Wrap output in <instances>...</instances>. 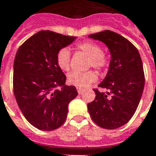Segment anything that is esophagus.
Wrapping results in <instances>:
<instances>
[{
    "instance_id": "obj_1",
    "label": "esophagus",
    "mask_w": 156,
    "mask_h": 156,
    "mask_svg": "<svg viewBox=\"0 0 156 156\" xmlns=\"http://www.w3.org/2000/svg\"><path fill=\"white\" fill-rule=\"evenodd\" d=\"M77 90H78V94H81L84 90H83V89H82V88H77Z\"/></svg>"
}]
</instances>
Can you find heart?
I'll use <instances>...</instances> for the list:
<instances>
[{"label":"heart","instance_id":"1","mask_svg":"<svg viewBox=\"0 0 156 156\" xmlns=\"http://www.w3.org/2000/svg\"><path fill=\"white\" fill-rule=\"evenodd\" d=\"M79 51H83L89 57V67H92L97 70H105L109 65V60L102 51V48L93 41H83L77 45ZM71 54L67 48H62L56 54V64L60 69L68 71L70 68ZM96 73L93 71L86 73L72 72L67 75V82L71 85L84 88L90 85L97 80Z\"/></svg>","mask_w":156,"mask_h":156}]
</instances>
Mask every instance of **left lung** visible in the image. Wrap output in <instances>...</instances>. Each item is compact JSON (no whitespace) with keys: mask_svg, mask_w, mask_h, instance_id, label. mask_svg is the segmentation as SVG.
<instances>
[{"mask_svg":"<svg viewBox=\"0 0 156 156\" xmlns=\"http://www.w3.org/2000/svg\"><path fill=\"white\" fill-rule=\"evenodd\" d=\"M108 47L111 62L107 74L94 89L95 99L88 104L89 115L99 127L116 129L131 119L138 108L144 87V73L137 48L126 38L111 30L89 35Z\"/></svg>","mask_w":156,"mask_h":156,"instance_id":"8db88e82","label":"left lung"}]
</instances>
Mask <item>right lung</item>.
<instances>
[{
  "label": "right lung",
  "instance_id": "right-lung-1",
  "mask_svg": "<svg viewBox=\"0 0 156 156\" xmlns=\"http://www.w3.org/2000/svg\"><path fill=\"white\" fill-rule=\"evenodd\" d=\"M76 37L45 30L25 41L13 65V91L22 113L40 130L52 131L67 119L68 104L78 95L74 86L65 85L66 75L56 64V54ZM57 87L62 89L56 90Z\"/></svg>",
  "mask_w": 156,
  "mask_h": 156
}]
</instances>
